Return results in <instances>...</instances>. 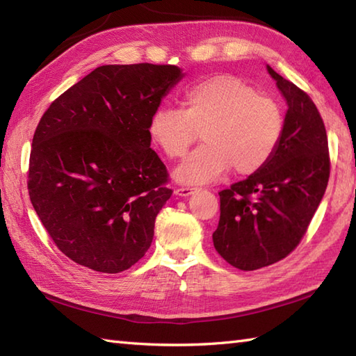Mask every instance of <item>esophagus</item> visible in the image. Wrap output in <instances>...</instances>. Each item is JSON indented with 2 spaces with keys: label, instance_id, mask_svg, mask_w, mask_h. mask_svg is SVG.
<instances>
[{
  "label": "esophagus",
  "instance_id": "obj_1",
  "mask_svg": "<svg viewBox=\"0 0 356 356\" xmlns=\"http://www.w3.org/2000/svg\"><path fill=\"white\" fill-rule=\"evenodd\" d=\"M176 195H179V197H188V195H191L194 193H197V188H191V186H182V188H177L176 191Z\"/></svg>",
  "mask_w": 356,
  "mask_h": 356
}]
</instances>
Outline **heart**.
Listing matches in <instances>:
<instances>
[{
    "instance_id": "1",
    "label": "heart",
    "mask_w": 356,
    "mask_h": 356,
    "mask_svg": "<svg viewBox=\"0 0 356 356\" xmlns=\"http://www.w3.org/2000/svg\"><path fill=\"white\" fill-rule=\"evenodd\" d=\"M283 130L278 104L231 74L195 82L182 95V110L157 108L148 125L151 139L171 159L185 156L200 131L203 145L174 171L186 185L213 182L229 166L238 176L257 172L275 153Z\"/></svg>"
}]
</instances>
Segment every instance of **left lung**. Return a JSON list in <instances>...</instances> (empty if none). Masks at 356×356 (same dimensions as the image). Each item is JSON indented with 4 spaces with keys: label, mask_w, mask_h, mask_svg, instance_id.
Here are the masks:
<instances>
[{
    "label": "left lung",
    "mask_w": 356,
    "mask_h": 356,
    "mask_svg": "<svg viewBox=\"0 0 356 356\" xmlns=\"http://www.w3.org/2000/svg\"><path fill=\"white\" fill-rule=\"evenodd\" d=\"M287 104L284 130L261 170L220 195L216 251L241 270H255L289 255L323 200L330 162L323 119L303 90L268 65Z\"/></svg>",
    "instance_id": "left-lung-1"
}]
</instances>
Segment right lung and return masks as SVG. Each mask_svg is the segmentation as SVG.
<instances>
[{
    "label": "right lung",
    "instance_id": "1",
    "mask_svg": "<svg viewBox=\"0 0 356 356\" xmlns=\"http://www.w3.org/2000/svg\"><path fill=\"white\" fill-rule=\"evenodd\" d=\"M177 65H101L51 102L32 142L30 202L59 251L118 274L138 263L171 197L148 133Z\"/></svg>",
    "mask_w": 356,
    "mask_h": 356
}]
</instances>
